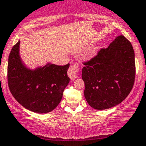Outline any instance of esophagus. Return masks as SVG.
Segmentation results:
<instances>
[{
  "mask_svg": "<svg viewBox=\"0 0 146 146\" xmlns=\"http://www.w3.org/2000/svg\"><path fill=\"white\" fill-rule=\"evenodd\" d=\"M80 66H79V64L77 63L71 65L69 66V69H68L67 74L68 76L69 77V78L73 80V79L77 78V74L79 72V69H80Z\"/></svg>",
  "mask_w": 146,
  "mask_h": 146,
  "instance_id": "34e87169",
  "label": "esophagus"
}]
</instances>
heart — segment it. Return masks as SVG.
Listing matches in <instances>:
<instances>
[{"instance_id": "heart-1", "label": "heart", "mask_w": 146, "mask_h": 146, "mask_svg": "<svg viewBox=\"0 0 146 146\" xmlns=\"http://www.w3.org/2000/svg\"><path fill=\"white\" fill-rule=\"evenodd\" d=\"M96 53H97V49H95H95H92L89 52L88 54H87V56H88L89 58H91L92 57V56H95V55L96 54Z\"/></svg>"}]
</instances>
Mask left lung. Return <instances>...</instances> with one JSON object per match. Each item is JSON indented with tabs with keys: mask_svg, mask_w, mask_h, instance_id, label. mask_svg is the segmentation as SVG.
<instances>
[{
	"mask_svg": "<svg viewBox=\"0 0 146 146\" xmlns=\"http://www.w3.org/2000/svg\"><path fill=\"white\" fill-rule=\"evenodd\" d=\"M82 68L84 95L96 110H106L123 102L130 94L135 77V53L131 43L118 36Z\"/></svg>",
	"mask_w": 146,
	"mask_h": 146,
	"instance_id": "8db88e82",
	"label": "left lung"
}]
</instances>
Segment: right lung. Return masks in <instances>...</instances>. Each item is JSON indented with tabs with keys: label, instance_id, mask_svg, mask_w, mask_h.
Wrapping results in <instances>:
<instances>
[{
	"label": "right lung",
	"instance_id": "obj_1",
	"mask_svg": "<svg viewBox=\"0 0 146 146\" xmlns=\"http://www.w3.org/2000/svg\"><path fill=\"white\" fill-rule=\"evenodd\" d=\"M18 41L8 57V84L13 98L29 110L46 113L53 110L62 100L63 92L69 82V64L58 66L47 64L31 70L22 63Z\"/></svg>",
	"mask_w": 146,
	"mask_h": 146
}]
</instances>
